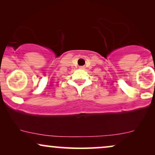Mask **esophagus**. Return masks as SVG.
<instances>
[{"label": "esophagus", "instance_id": "obj_1", "mask_svg": "<svg viewBox=\"0 0 155 155\" xmlns=\"http://www.w3.org/2000/svg\"><path fill=\"white\" fill-rule=\"evenodd\" d=\"M79 68H81V69H84V66H80V67H79Z\"/></svg>", "mask_w": 155, "mask_h": 155}]
</instances>
